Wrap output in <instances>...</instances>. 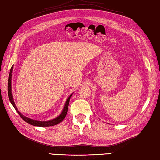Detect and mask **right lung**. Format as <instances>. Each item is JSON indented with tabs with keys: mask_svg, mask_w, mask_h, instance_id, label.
Here are the masks:
<instances>
[{
	"mask_svg": "<svg viewBox=\"0 0 160 160\" xmlns=\"http://www.w3.org/2000/svg\"><path fill=\"white\" fill-rule=\"evenodd\" d=\"M12 70H13V66L12 67L11 69H10V72L9 74V79H8V96H9V99L10 102L12 103L13 105V107H14L16 111L18 112V113L20 116L24 121H25L26 122H28V124H32L33 126H36V127H52V126L56 125L62 122L64 118L66 117V115L67 113V111H68V107H69V100L71 97L72 96V94H71L69 97L67 98V100L65 102V104H64V107L63 108V110L62 111V113L56 118L55 119H53L52 120L49 121H38V120H32V119H30L29 118H27L25 116H24L23 115H22L20 112L18 111V108H16V104L14 103V101H13V96H12Z\"/></svg>",
	"mask_w": 160,
	"mask_h": 160,
	"instance_id": "add662e5",
	"label": "right lung"
}]
</instances>
